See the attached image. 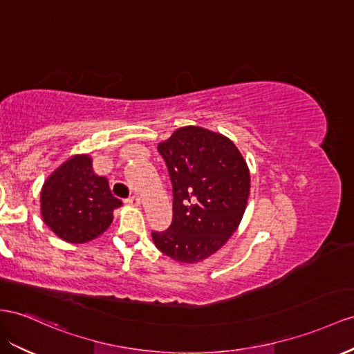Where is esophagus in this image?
Returning <instances> with one entry per match:
<instances>
[{
    "instance_id": "obj_1",
    "label": "esophagus",
    "mask_w": 354,
    "mask_h": 354,
    "mask_svg": "<svg viewBox=\"0 0 354 354\" xmlns=\"http://www.w3.org/2000/svg\"><path fill=\"white\" fill-rule=\"evenodd\" d=\"M125 203L131 205V206H139L140 205V197L139 196H131L130 198H127Z\"/></svg>"
}]
</instances>
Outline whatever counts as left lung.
Instances as JSON below:
<instances>
[{"mask_svg":"<svg viewBox=\"0 0 354 354\" xmlns=\"http://www.w3.org/2000/svg\"><path fill=\"white\" fill-rule=\"evenodd\" d=\"M174 187V218L152 232L156 247L180 263L218 251L238 229L250 196V170L223 134L202 127L178 129L158 145Z\"/></svg>","mask_w":354,"mask_h":354,"instance_id":"left-lung-1","label":"left lung"}]
</instances>
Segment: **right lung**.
I'll list each match as a JSON object with an SVG mask.
<instances>
[{
  "mask_svg": "<svg viewBox=\"0 0 354 354\" xmlns=\"http://www.w3.org/2000/svg\"><path fill=\"white\" fill-rule=\"evenodd\" d=\"M41 216L48 227L62 241L85 243L106 232L113 211L122 202L113 197L107 178L93 170L86 153L73 156L44 180Z\"/></svg>",
  "mask_w": 354,
  "mask_h": 354,
  "instance_id": "1",
  "label": "right lung"
}]
</instances>
